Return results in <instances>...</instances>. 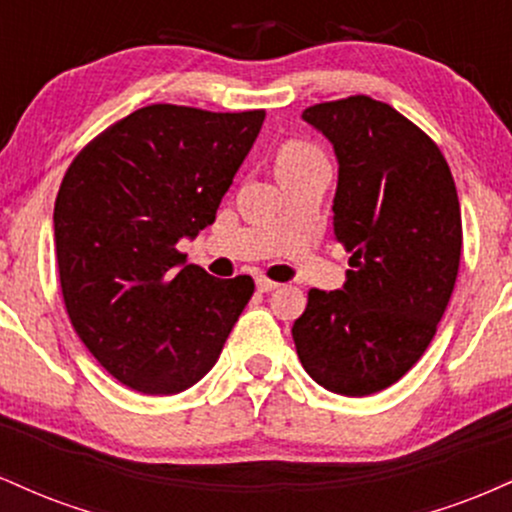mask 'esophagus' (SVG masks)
Masks as SVG:
<instances>
[{
	"mask_svg": "<svg viewBox=\"0 0 512 512\" xmlns=\"http://www.w3.org/2000/svg\"><path fill=\"white\" fill-rule=\"evenodd\" d=\"M255 284H257V291H262V293H269V291H274L276 286V281H272V279H267V276H257L255 279Z\"/></svg>",
	"mask_w": 512,
	"mask_h": 512,
	"instance_id": "1",
	"label": "esophagus"
}]
</instances>
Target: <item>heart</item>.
Returning a JSON list of instances; mask_svg holds the SVG:
<instances>
[{
	"instance_id": "heart-1",
	"label": "heart",
	"mask_w": 512,
	"mask_h": 512,
	"mask_svg": "<svg viewBox=\"0 0 512 512\" xmlns=\"http://www.w3.org/2000/svg\"><path fill=\"white\" fill-rule=\"evenodd\" d=\"M317 158H322V154L313 144L301 142V139H291V142H286L279 149V156H276V170L303 166V163L317 161Z\"/></svg>"
}]
</instances>
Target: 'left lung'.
Segmentation results:
<instances>
[{
  "instance_id": "left-lung-1",
  "label": "left lung",
  "mask_w": 512,
  "mask_h": 512,
  "mask_svg": "<svg viewBox=\"0 0 512 512\" xmlns=\"http://www.w3.org/2000/svg\"><path fill=\"white\" fill-rule=\"evenodd\" d=\"M334 144L339 291H308L293 342L310 378L346 397L397 383L424 356L457 281L462 214L443 151L392 105L349 96L305 108Z\"/></svg>"
}]
</instances>
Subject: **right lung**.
I'll return each instance as SVG.
<instances>
[{
	"instance_id": "add662e5",
	"label": "right lung",
	"mask_w": 512,
	"mask_h": 512,
	"mask_svg": "<svg viewBox=\"0 0 512 512\" xmlns=\"http://www.w3.org/2000/svg\"><path fill=\"white\" fill-rule=\"evenodd\" d=\"M264 110L154 103L93 137L55 199L64 308L76 337L122 385L175 395L209 373L255 293L216 279L175 243L216 219Z\"/></svg>"
}]
</instances>
